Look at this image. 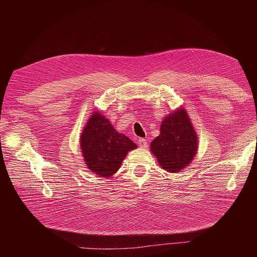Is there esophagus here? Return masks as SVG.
Segmentation results:
<instances>
[{
	"label": "esophagus",
	"mask_w": 257,
	"mask_h": 257,
	"mask_svg": "<svg viewBox=\"0 0 257 257\" xmlns=\"http://www.w3.org/2000/svg\"><path fill=\"white\" fill-rule=\"evenodd\" d=\"M138 146L141 147V148H146V147L148 146L147 139H145V138H139V139H138Z\"/></svg>",
	"instance_id": "obj_1"
}]
</instances>
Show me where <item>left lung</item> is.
I'll return each mask as SVG.
<instances>
[{"mask_svg": "<svg viewBox=\"0 0 257 257\" xmlns=\"http://www.w3.org/2000/svg\"><path fill=\"white\" fill-rule=\"evenodd\" d=\"M197 150V136L183 109L170 113L162 122L161 134L151 143V151L167 172H180L190 164Z\"/></svg>", "mask_w": 257, "mask_h": 257, "instance_id": "8db88e82", "label": "left lung"}]
</instances>
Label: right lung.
<instances>
[{"instance_id":"1","label":"right lung","mask_w":257,"mask_h":257,"mask_svg":"<svg viewBox=\"0 0 257 257\" xmlns=\"http://www.w3.org/2000/svg\"><path fill=\"white\" fill-rule=\"evenodd\" d=\"M81 150L93 173L110 177L116 173L128 151L137 145L116 132L103 114L94 112L81 133Z\"/></svg>"}]
</instances>
